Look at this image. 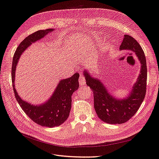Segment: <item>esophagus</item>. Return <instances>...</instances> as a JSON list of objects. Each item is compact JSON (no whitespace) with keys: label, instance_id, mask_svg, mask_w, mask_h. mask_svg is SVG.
Returning a JSON list of instances; mask_svg holds the SVG:
<instances>
[{"label":"esophagus","instance_id":"obj_1","mask_svg":"<svg viewBox=\"0 0 159 159\" xmlns=\"http://www.w3.org/2000/svg\"><path fill=\"white\" fill-rule=\"evenodd\" d=\"M79 82H80V85H81V86H82V85H85V84H86V81H85V78L81 75H80V76Z\"/></svg>","mask_w":159,"mask_h":159}]
</instances>
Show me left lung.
Wrapping results in <instances>:
<instances>
[{
  "mask_svg": "<svg viewBox=\"0 0 159 159\" xmlns=\"http://www.w3.org/2000/svg\"><path fill=\"white\" fill-rule=\"evenodd\" d=\"M120 50L134 52L140 63L139 75L128 96L118 98L111 93L100 78L85 70L83 75L93 93L94 108L101 120L108 124H123L134 116L142 104L146 94L147 79V61L144 51L136 39L128 35L123 39Z\"/></svg>",
  "mask_w": 159,
  "mask_h": 159,
  "instance_id": "obj_1",
  "label": "left lung"
}]
</instances>
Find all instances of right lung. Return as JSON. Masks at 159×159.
<instances>
[{
  "mask_svg": "<svg viewBox=\"0 0 159 159\" xmlns=\"http://www.w3.org/2000/svg\"><path fill=\"white\" fill-rule=\"evenodd\" d=\"M53 31V29L40 30L25 38L15 51L12 66V86L17 102L33 121L39 125L49 128L60 126L69 117L71 108V96L79 88L80 74L75 73L70 78L60 80L52 95L40 104H33L21 98L15 88V81L16 66L20 55L33 43L39 41Z\"/></svg>",
  "mask_w": 159,
  "mask_h": 159,
  "instance_id": "right-lung-1",
  "label": "right lung"
}]
</instances>
